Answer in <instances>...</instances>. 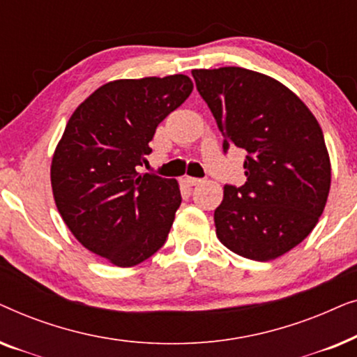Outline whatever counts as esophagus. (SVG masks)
<instances>
[{
  "label": "esophagus",
  "instance_id": "obj_1",
  "mask_svg": "<svg viewBox=\"0 0 357 357\" xmlns=\"http://www.w3.org/2000/svg\"><path fill=\"white\" fill-rule=\"evenodd\" d=\"M185 182H187V185H190V187H193V185L202 183L203 180L202 178H197V177H187V178H185Z\"/></svg>",
  "mask_w": 357,
  "mask_h": 357
}]
</instances>
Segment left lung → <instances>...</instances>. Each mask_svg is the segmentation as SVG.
Masks as SVG:
<instances>
[{
	"mask_svg": "<svg viewBox=\"0 0 357 357\" xmlns=\"http://www.w3.org/2000/svg\"><path fill=\"white\" fill-rule=\"evenodd\" d=\"M224 136L245 151L247 182L224 185L218 238L237 255L268 261L304 241L324 213L331 167L319 121L280 81L238 66L193 70Z\"/></svg>",
	"mask_w": 357,
	"mask_h": 357,
	"instance_id": "obj_1",
	"label": "left lung"
}]
</instances>
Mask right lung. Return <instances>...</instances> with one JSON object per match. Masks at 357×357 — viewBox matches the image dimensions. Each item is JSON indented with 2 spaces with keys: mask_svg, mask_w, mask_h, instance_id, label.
<instances>
[{
  "mask_svg": "<svg viewBox=\"0 0 357 357\" xmlns=\"http://www.w3.org/2000/svg\"><path fill=\"white\" fill-rule=\"evenodd\" d=\"M185 75L107 82L68 121L52 160V188L68 229L116 266L148 260L167 241L182 197L174 178L138 172L155 128L187 100Z\"/></svg>",
  "mask_w": 357,
  "mask_h": 357,
  "instance_id": "add662e5",
  "label": "right lung"
}]
</instances>
